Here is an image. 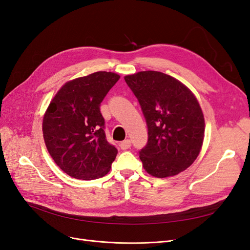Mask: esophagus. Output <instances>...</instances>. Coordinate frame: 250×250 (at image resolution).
I'll return each mask as SVG.
<instances>
[{"instance_id":"34e87169","label":"esophagus","mask_w":250,"mask_h":250,"mask_svg":"<svg viewBox=\"0 0 250 250\" xmlns=\"http://www.w3.org/2000/svg\"><path fill=\"white\" fill-rule=\"evenodd\" d=\"M130 146H131V141L130 140H125V141L120 143V148L122 149V150L129 149Z\"/></svg>"}]
</instances>
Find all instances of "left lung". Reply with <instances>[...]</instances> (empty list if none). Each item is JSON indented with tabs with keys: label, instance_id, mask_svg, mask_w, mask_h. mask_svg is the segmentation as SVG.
<instances>
[{
	"label": "left lung",
	"instance_id": "1",
	"mask_svg": "<svg viewBox=\"0 0 250 250\" xmlns=\"http://www.w3.org/2000/svg\"><path fill=\"white\" fill-rule=\"evenodd\" d=\"M124 79L148 127L147 145L140 151L144 169L158 178L185 171L197 158L204 138V118L196 97L162 72L144 71Z\"/></svg>",
	"mask_w": 250,
	"mask_h": 250
}]
</instances>
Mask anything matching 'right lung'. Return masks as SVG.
<instances>
[{"label":"right lung","instance_id":"obj_1","mask_svg":"<svg viewBox=\"0 0 250 250\" xmlns=\"http://www.w3.org/2000/svg\"><path fill=\"white\" fill-rule=\"evenodd\" d=\"M119 79L96 72L66 82L52 99L42 120L43 140L67 175L92 180L109 172L118 150L106 140L100 104Z\"/></svg>","mask_w":250,"mask_h":250}]
</instances>
